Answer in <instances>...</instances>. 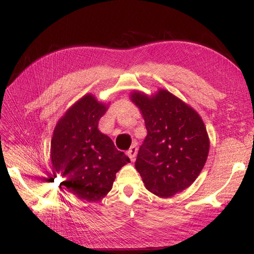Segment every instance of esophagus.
<instances>
[{"instance_id": "obj_1", "label": "esophagus", "mask_w": 254, "mask_h": 254, "mask_svg": "<svg viewBox=\"0 0 254 254\" xmlns=\"http://www.w3.org/2000/svg\"><path fill=\"white\" fill-rule=\"evenodd\" d=\"M136 154H137V147H136V145L134 144L133 146H131V148L128 149V152H127V155H128V157H130L131 161H134V160H135V158H136Z\"/></svg>"}]
</instances>
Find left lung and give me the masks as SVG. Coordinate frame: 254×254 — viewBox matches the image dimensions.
I'll list each match as a JSON object with an SVG mask.
<instances>
[{
    "mask_svg": "<svg viewBox=\"0 0 254 254\" xmlns=\"http://www.w3.org/2000/svg\"><path fill=\"white\" fill-rule=\"evenodd\" d=\"M128 97L147 130L135 168L149 192L171 197L190 187L206 163V127L190 105L167 89L158 88L150 95L133 89Z\"/></svg>",
    "mask_w": 254,
    "mask_h": 254,
    "instance_id": "obj_1",
    "label": "left lung"
}]
</instances>
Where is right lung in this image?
<instances>
[{
  "instance_id": "obj_1",
  "label": "right lung",
  "mask_w": 254,
  "mask_h": 254,
  "mask_svg": "<svg viewBox=\"0 0 254 254\" xmlns=\"http://www.w3.org/2000/svg\"><path fill=\"white\" fill-rule=\"evenodd\" d=\"M110 102L86 94L59 119L51 138V161L61 185L80 199L97 202L112 189L116 174L130 163L109 136L98 130Z\"/></svg>"
}]
</instances>
